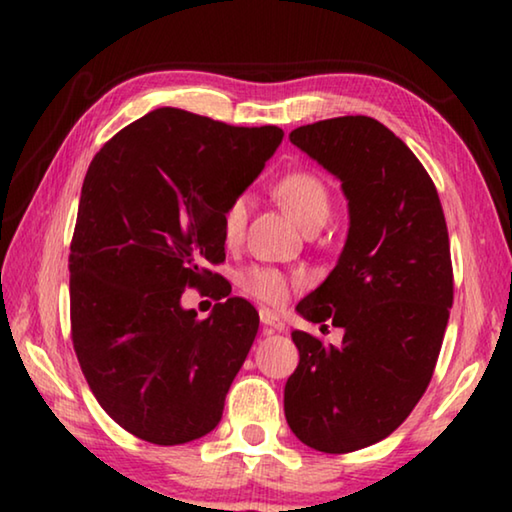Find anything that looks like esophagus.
Here are the masks:
<instances>
[{
	"label": "esophagus",
	"mask_w": 512,
	"mask_h": 512,
	"mask_svg": "<svg viewBox=\"0 0 512 512\" xmlns=\"http://www.w3.org/2000/svg\"><path fill=\"white\" fill-rule=\"evenodd\" d=\"M259 320H262V325H264V327L277 329V332H282V329H284V323L280 320V316H277L275 311H271L268 307H262V309H259Z\"/></svg>",
	"instance_id": "1"
}]
</instances>
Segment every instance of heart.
<instances>
[{"instance_id": "heart-1", "label": "heart", "mask_w": 512, "mask_h": 512, "mask_svg": "<svg viewBox=\"0 0 512 512\" xmlns=\"http://www.w3.org/2000/svg\"><path fill=\"white\" fill-rule=\"evenodd\" d=\"M275 194L282 205L287 207L289 214L296 219L302 228H316L323 225L329 216V192L323 180L311 171H291L282 176L275 185ZM250 212V196L237 194L232 196L228 205L221 212V232L228 244H237L246 230ZM239 287L248 296H253L268 305H282L291 293L289 275L277 271L273 266H250L239 277Z\"/></svg>"}]
</instances>
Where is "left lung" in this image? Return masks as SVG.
Listing matches in <instances>:
<instances>
[{
	"instance_id": "obj_1",
	"label": "left lung",
	"mask_w": 512,
	"mask_h": 512,
	"mask_svg": "<svg viewBox=\"0 0 512 512\" xmlns=\"http://www.w3.org/2000/svg\"><path fill=\"white\" fill-rule=\"evenodd\" d=\"M289 140L341 180L350 230L334 271L296 307L341 327L343 343L291 334L300 363L284 415L305 445L348 454L391 436L427 391L454 302L447 223L427 169L377 119H323Z\"/></svg>"
}]
</instances>
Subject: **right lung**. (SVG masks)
I'll use <instances>...</instances> for the list:
<instances>
[{
    "mask_svg": "<svg viewBox=\"0 0 512 512\" xmlns=\"http://www.w3.org/2000/svg\"><path fill=\"white\" fill-rule=\"evenodd\" d=\"M282 137L158 108L103 144L85 173L69 246L74 352L103 411L146 443L183 445L221 420L259 314L228 298L198 318L180 296L219 277L207 264L225 259L223 207Z\"/></svg>",
    "mask_w": 512,
    "mask_h": 512,
    "instance_id": "right-lung-1",
    "label": "right lung"
}]
</instances>
